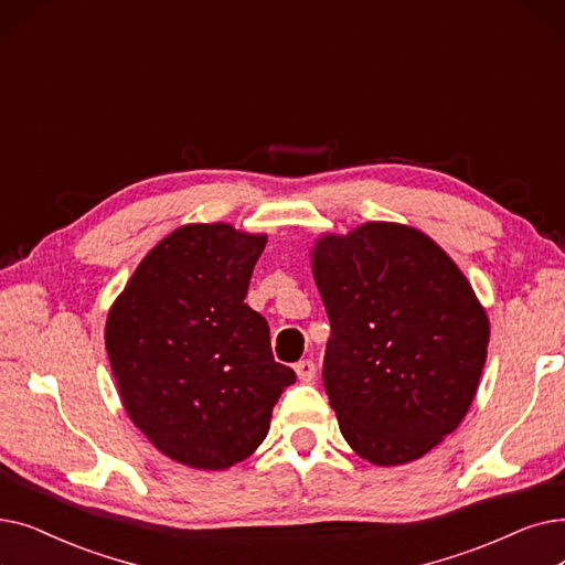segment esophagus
<instances>
[{"mask_svg":"<svg viewBox=\"0 0 565 565\" xmlns=\"http://www.w3.org/2000/svg\"><path fill=\"white\" fill-rule=\"evenodd\" d=\"M296 374H298V379H300L302 383H311L313 376H316V364H313V360H300V362L296 364Z\"/></svg>","mask_w":565,"mask_h":565,"instance_id":"obj_1","label":"esophagus"}]
</instances>
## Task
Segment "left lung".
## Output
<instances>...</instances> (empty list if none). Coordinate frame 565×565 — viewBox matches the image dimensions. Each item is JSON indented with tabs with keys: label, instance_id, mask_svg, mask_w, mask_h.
I'll list each match as a JSON object with an SVG mask.
<instances>
[{
	"label": "left lung",
	"instance_id": "1",
	"mask_svg": "<svg viewBox=\"0 0 565 565\" xmlns=\"http://www.w3.org/2000/svg\"><path fill=\"white\" fill-rule=\"evenodd\" d=\"M311 269L330 318L323 383L347 444L376 466L420 459L469 411L489 321L455 260L411 226L318 237Z\"/></svg>",
	"mask_w": 565,
	"mask_h": 565
}]
</instances>
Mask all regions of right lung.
<instances>
[{
    "instance_id": "add662e5",
    "label": "right lung",
    "mask_w": 565,
    "mask_h": 565,
    "mask_svg": "<svg viewBox=\"0 0 565 565\" xmlns=\"http://www.w3.org/2000/svg\"><path fill=\"white\" fill-rule=\"evenodd\" d=\"M265 235L186 224L147 254L106 321L131 423L166 457L222 471L267 436L296 372L275 362L265 318L244 305Z\"/></svg>"
}]
</instances>
